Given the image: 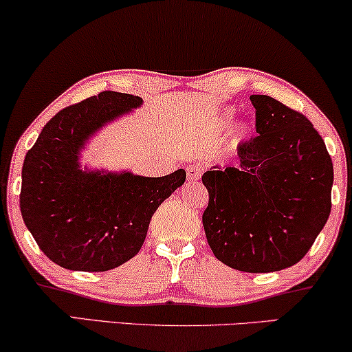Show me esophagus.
Here are the masks:
<instances>
[{
  "label": "esophagus",
  "instance_id": "obj_1",
  "mask_svg": "<svg viewBox=\"0 0 352 352\" xmlns=\"http://www.w3.org/2000/svg\"><path fill=\"white\" fill-rule=\"evenodd\" d=\"M201 176V168L199 165H189L187 166V181L195 182L199 181Z\"/></svg>",
  "mask_w": 352,
  "mask_h": 352
}]
</instances>
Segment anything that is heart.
<instances>
[{
  "instance_id": "1",
  "label": "heart",
  "mask_w": 352,
  "mask_h": 352,
  "mask_svg": "<svg viewBox=\"0 0 352 352\" xmlns=\"http://www.w3.org/2000/svg\"><path fill=\"white\" fill-rule=\"evenodd\" d=\"M235 110L232 107H226L218 118L214 122V133H226L230 128V124L234 122ZM253 134V126L248 122H242L230 129V136L228 141V152L229 153H237L243 148L245 144Z\"/></svg>"
}]
</instances>
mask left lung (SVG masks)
Listing matches in <instances>:
<instances>
[{
	"instance_id": "left-lung-1",
	"label": "left lung",
	"mask_w": 352,
	"mask_h": 352,
	"mask_svg": "<svg viewBox=\"0 0 352 352\" xmlns=\"http://www.w3.org/2000/svg\"><path fill=\"white\" fill-rule=\"evenodd\" d=\"M256 133L240 165L211 168L204 228L221 263L243 272L296 264L324 229L331 208L333 165L305 115L264 94L250 96Z\"/></svg>"
}]
</instances>
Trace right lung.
<instances>
[{
	"label": "right lung",
	"instance_id": "right-lung-1",
	"mask_svg": "<svg viewBox=\"0 0 352 352\" xmlns=\"http://www.w3.org/2000/svg\"><path fill=\"white\" fill-rule=\"evenodd\" d=\"M141 105L139 96L104 91L54 115L27 152L23 223L60 267L104 272L136 256L153 213L184 184V170L147 177L81 166L89 139Z\"/></svg>",
	"mask_w": 352,
	"mask_h": 352
}]
</instances>
